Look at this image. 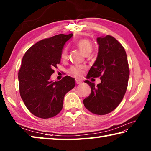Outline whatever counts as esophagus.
<instances>
[{"instance_id": "34e87169", "label": "esophagus", "mask_w": 151, "mask_h": 151, "mask_svg": "<svg viewBox=\"0 0 151 151\" xmlns=\"http://www.w3.org/2000/svg\"><path fill=\"white\" fill-rule=\"evenodd\" d=\"M76 84H81L82 83V82L79 80H76Z\"/></svg>"}]
</instances>
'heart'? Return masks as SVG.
<instances>
[{
    "mask_svg": "<svg viewBox=\"0 0 151 151\" xmlns=\"http://www.w3.org/2000/svg\"><path fill=\"white\" fill-rule=\"evenodd\" d=\"M76 45H77L78 48L81 49V51L86 55L90 54L92 51V44L91 42L88 39H81L78 40L76 42ZM67 49L65 48L62 51L61 59H66L67 58ZM84 70V67L83 66H72L70 68V69L68 70V73L70 75L79 77V76L83 75Z\"/></svg>",
    "mask_w": 151,
    "mask_h": 151,
    "instance_id": "obj_1",
    "label": "heart"
}]
</instances>
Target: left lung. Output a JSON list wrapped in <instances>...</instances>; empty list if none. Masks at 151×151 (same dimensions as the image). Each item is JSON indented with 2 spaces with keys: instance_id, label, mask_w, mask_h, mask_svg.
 <instances>
[{
  "instance_id": "obj_1",
  "label": "left lung",
  "mask_w": 151,
  "mask_h": 151,
  "mask_svg": "<svg viewBox=\"0 0 151 151\" xmlns=\"http://www.w3.org/2000/svg\"><path fill=\"white\" fill-rule=\"evenodd\" d=\"M99 51L86 78L100 77L101 83L85 81L91 88V94L83 100L88 110L96 115H106L121 103L126 92L129 68L124 47L109 35L97 39Z\"/></svg>"
}]
</instances>
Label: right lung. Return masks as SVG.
<instances>
[{"label": "right lung", "instance_id": "1", "mask_svg": "<svg viewBox=\"0 0 151 151\" xmlns=\"http://www.w3.org/2000/svg\"><path fill=\"white\" fill-rule=\"evenodd\" d=\"M73 34H59L35 43L24 54L18 71L20 94L35 116L48 119L61 111L65 94L75 86V79L65 76L51 81L54 68L60 63L62 49Z\"/></svg>", "mask_w": 151, "mask_h": 151}]
</instances>
